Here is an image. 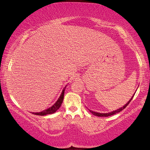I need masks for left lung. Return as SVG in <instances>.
<instances>
[{
	"instance_id": "8db88e82",
	"label": "left lung",
	"mask_w": 150,
	"mask_h": 150,
	"mask_svg": "<svg viewBox=\"0 0 150 150\" xmlns=\"http://www.w3.org/2000/svg\"><path fill=\"white\" fill-rule=\"evenodd\" d=\"M134 95H133V96H132L131 98L130 99V100L128 101L127 103L125 104V105H124L123 107H121V108H119V109H117L116 110H114V111H112V112H108V113H100V112H97L92 111V110H91L89 109H88V110H89V111L91 113H92L93 115H95V116H99V117H108V116H112V115L116 114H117V113H118V112H120L122 111V110H123L126 107H127L128 105H129V103H130V102H131V101L132 100V99H133V97H134Z\"/></svg>"
}]
</instances>
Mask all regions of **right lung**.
I'll return each instance as SVG.
<instances>
[{"instance_id": "right-lung-1", "label": "right lung", "mask_w": 150, "mask_h": 150, "mask_svg": "<svg viewBox=\"0 0 150 150\" xmlns=\"http://www.w3.org/2000/svg\"><path fill=\"white\" fill-rule=\"evenodd\" d=\"M66 86H67V85L65 86L64 88H63L62 92V93H61L59 97L58 98L57 101H56L55 103L51 106V107L47 108V109L43 110V111L40 112H32V114L38 115V116H45V115L51 114H53V113H55L60 108V106H61V105H62V103L63 102V100H64V93H65V90H66Z\"/></svg>"}]
</instances>
